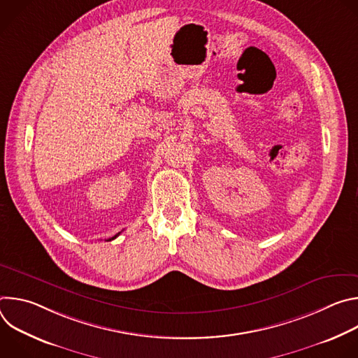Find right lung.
<instances>
[{
  "label": "right lung",
  "mask_w": 358,
  "mask_h": 358,
  "mask_svg": "<svg viewBox=\"0 0 358 358\" xmlns=\"http://www.w3.org/2000/svg\"><path fill=\"white\" fill-rule=\"evenodd\" d=\"M117 235H119V234H117ZM117 235H115V236H113V238H112V239H115V238H116V236H117ZM112 239H109V241H112Z\"/></svg>",
  "instance_id": "1"
}]
</instances>
